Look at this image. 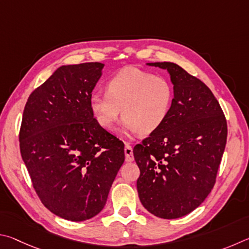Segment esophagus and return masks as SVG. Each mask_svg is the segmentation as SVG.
Returning <instances> with one entry per match:
<instances>
[{"label": "esophagus", "mask_w": 249, "mask_h": 249, "mask_svg": "<svg viewBox=\"0 0 249 249\" xmlns=\"http://www.w3.org/2000/svg\"><path fill=\"white\" fill-rule=\"evenodd\" d=\"M124 155H125V162H132V160H134L133 150L129 144H125V146H124Z\"/></svg>", "instance_id": "34e87169"}]
</instances>
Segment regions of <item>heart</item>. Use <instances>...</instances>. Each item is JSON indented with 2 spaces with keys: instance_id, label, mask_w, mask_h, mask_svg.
<instances>
[{
  "instance_id": "b5f03b06",
  "label": "heart",
  "mask_w": 249,
  "mask_h": 249,
  "mask_svg": "<svg viewBox=\"0 0 249 249\" xmlns=\"http://www.w3.org/2000/svg\"><path fill=\"white\" fill-rule=\"evenodd\" d=\"M173 100V85L167 78L130 67L108 81L107 94L90 95L89 108L105 130H110L121 113L122 131L150 134L166 120Z\"/></svg>"
}]
</instances>
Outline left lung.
I'll list each match as a JSON object with an SVG mask.
<instances>
[{"instance_id": "8db88e82", "label": "left lung", "mask_w": 249, "mask_h": 249, "mask_svg": "<svg viewBox=\"0 0 249 249\" xmlns=\"http://www.w3.org/2000/svg\"><path fill=\"white\" fill-rule=\"evenodd\" d=\"M147 65L168 72L174 100L164 124L133 149L140 168L138 194L152 214L177 219L197 209L211 193L228 125L219 102L199 78L173 62Z\"/></svg>"}]
</instances>
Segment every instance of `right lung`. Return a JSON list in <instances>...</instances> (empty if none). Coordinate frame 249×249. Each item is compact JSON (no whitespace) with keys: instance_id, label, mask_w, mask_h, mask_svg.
<instances>
[{"instance_id":"right-lung-1","label":"right lung","mask_w":249,"mask_h":249,"mask_svg":"<svg viewBox=\"0 0 249 249\" xmlns=\"http://www.w3.org/2000/svg\"><path fill=\"white\" fill-rule=\"evenodd\" d=\"M104 63L62 65L25 105L19 147L38 197L62 219L80 222L103 210L124 162V143L100 127L89 97Z\"/></svg>"}]
</instances>
